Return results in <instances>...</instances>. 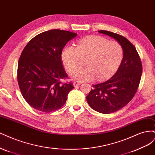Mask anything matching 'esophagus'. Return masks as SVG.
Wrapping results in <instances>:
<instances>
[{"label":"esophagus","instance_id":"1","mask_svg":"<svg viewBox=\"0 0 155 155\" xmlns=\"http://www.w3.org/2000/svg\"><path fill=\"white\" fill-rule=\"evenodd\" d=\"M81 84H82V82H81L75 81V82H73V86H74V87H76V86H79V85H81Z\"/></svg>","mask_w":155,"mask_h":155}]
</instances>
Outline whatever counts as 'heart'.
Instances as JSON below:
<instances>
[{
    "mask_svg": "<svg viewBox=\"0 0 155 155\" xmlns=\"http://www.w3.org/2000/svg\"><path fill=\"white\" fill-rule=\"evenodd\" d=\"M123 58V49L118 42L109 41L99 36H89L78 42L77 47L69 45L64 48L61 54L64 68L73 74L81 67L86 59L87 67L74 75L77 81H91L97 77L99 81L105 80L116 71Z\"/></svg>",
    "mask_w": 155,
    "mask_h": 155,
    "instance_id": "b5f03b06",
    "label": "heart"
}]
</instances>
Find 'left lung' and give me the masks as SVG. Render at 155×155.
Returning a JSON list of instances; mask_svg holds the SVG:
<instances>
[{"label": "left lung", "mask_w": 155, "mask_h": 155, "mask_svg": "<svg viewBox=\"0 0 155 155\" xmlns=\"http://www.w3.org/2000/svg\"><path fill=\"white\" fill-rule=\"evenodd\" d=\"M98 32L114 38L123 49V58L116 73L107 81L92 86L86 97L94 110L108 114L120 110L131 101L140 81L142 66L135 47L126 38L108 31Z\"/></svg>", "instance_id": "obj_1"}]
</instances>
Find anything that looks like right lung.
I'll return each mask as SVG.
<instances>
[{"instance_id":"right-lung-1","label":"right lung","mask_w":155,"mask_h":155,"mask_svg":"<svg viewBox=\"0 0 155 155\" xmlns=\"http://www.w3.org/2000/svg\"><path fill=\"white\" fill-rule=\"evenodd\" d=\"M77 34L52 29L37 35L23 49L17 69L18 84L27 103L38 111L49 113L66 103L72 83L62 84L68 77L61 54L66 44Z\"/></svg>"}]
</instances>
